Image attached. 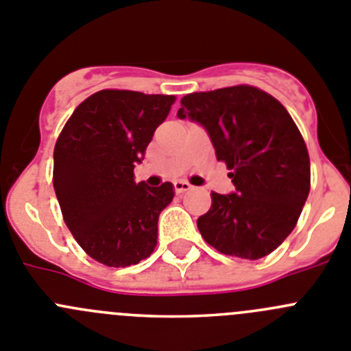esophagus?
Here are the masks:
<instances>
[{
    "label": "esophagus",
    "mask_w": 351,
    "mask_h": 351,
    "mask_svg": "<svg viewBox=\"0 0 351 351\" xmlns=\"http://www.w3.org/2000/svg\"><path fill=\"white\" fill-rule=\"evenodd\" d=\"M192 189V185L189 182H183V180H178L175 182V192L176 194H183V192H189Z\"/></svg>",
    "instance_id": "obj_1"
}]
</instances>
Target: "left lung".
<instances>
[{"label": "left lung", "instance_id": "1", "mask_svg": "<svg viewBox=\"0 0 351 351\" xmlns=\"http://www.w3.org/2000/svg\"><path fill=\"white\" fill-rule=\"evenodd\" d=\"M178 119L203 125L234 192H211L197 219L204 241L232 257H266L295 227L309 194V156L285 106L271 94L234 85L182 97Z\"/></svg>", "mask_w": 351, "mask_h": 351}]
</instances>
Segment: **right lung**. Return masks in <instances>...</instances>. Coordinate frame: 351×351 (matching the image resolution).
I'll list each match as a JSON object with an SVG mask.
<instances>
[{
    "mask_svg": "<svg viewBox=\"0 0 351 351\" xmlns=\"http://www.w3.org/2000/svg\"><path fill=\"white\" fill-rule=\"evenodd\" d=\"M175 96L105 89L69 117L53 148V191L73 238L94 261L128 267L152 254L173 183L134 182Z\"/></svg>",
    "mask_w": 351,
    "mask_h": 351,
    "instance_id": "add662e5",
    "label": "right lung"
}]
</instances>
